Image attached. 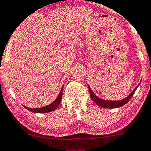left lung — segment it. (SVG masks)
<instances>
[{"mask_svg":"<svg viewBox=\"0 0 151 151\" xmlns=\"http://www.w3.org/2000/svg\"><path fill=\"white\" fill-rule=\"evenodd\" d=\"M140 83H141V82H140ZM140 83L138 85H137V86L134 89V90H133V92H131L128 96L126 97L124 99L120 100V101H106V100H103V99H100L99 97H98L96 95L94 94V93L92 92V90H91L90 87L89 86H88V88H89V91H90V95L91 99L93 100V101H94V103L96 104V105H98L101 107H103V108L113 109V108H117V107H122V106L124 105L125 104H127V103H128V102L131 100V98H132L133 95L134 94L135 90H136L137 88H138V86H139Z\"/></svg>","mask_w":151,"mask_h":151,"instance_id":"left-lung-1","label":"left lung"}]
</instances>
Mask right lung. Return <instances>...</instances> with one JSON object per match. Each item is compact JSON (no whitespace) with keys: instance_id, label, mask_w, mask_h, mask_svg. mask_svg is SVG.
<instances>
[{"instance_id":"1","label":"right lung","mask_w":151,"mask_h":151,"mask_svg":"<svg viewBox=\"0 0 151 151\" xmlns=\"http://www.w3.org/2000/svg\"><path fill=\"white\" fill-rule=\"evenodd\" d=\"M63 86H62V88L61 89L60 92L58 95V96L57 97V99L55 100V101L52 102L51 104L50 105H46L45 107H42L40 108H29L27 107H25V106H23L24 108H26L27 110L29 111H32V112H35V113H47V112H50L52 111H54L57 109V107H59V104H60L61 101V99H62V94H63Z\"/></svg>"}]
</instances>
